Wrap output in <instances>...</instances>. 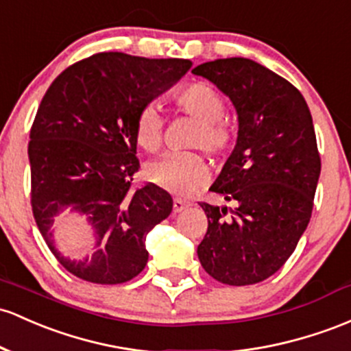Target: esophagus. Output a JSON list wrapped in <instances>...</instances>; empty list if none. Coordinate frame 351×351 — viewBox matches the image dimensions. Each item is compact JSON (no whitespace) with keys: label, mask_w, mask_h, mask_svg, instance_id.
<instances>
[{"label":"esophagus","mask_w":351,"mask_h":351,"mask_svg":"<svg viewBox=\"0 0 351 351\" xmlns=\"http://www.w3.org/2000/svg\"><path fill=\"white\" fill-rule=\"evenodd\" d=\"M186 206H190V202H186V199H182V198L173 199V211H175V213H180V211H183Z\"/></svg>","instance_id":"1"}]
</instances>
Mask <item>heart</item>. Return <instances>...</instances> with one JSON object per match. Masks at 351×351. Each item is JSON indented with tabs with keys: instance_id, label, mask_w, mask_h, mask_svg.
<instances>
[{
	"instance_id": "obj_1",
	"label": "heart",
	"mask_w": 351,
	"mask_h": 351,
	"mask_svg": "<svg viewBox=\"0 0 351 351\" xmlns=\"http://www.w3.org/2000/svg\"><path fill=\"white\" fill-rule=\"evenodd\" d=\"M176 108L199 121L193 146L208 155L221 156L233 146V132L223 119L225 99L213 84L191 82L183 84L173 95ZM134 141L141 149L156 153L163 145L165 121L153 105H146L136 113L133 126ZM146 176L156 186L173 195H190L208 180V167L195 153H169L146 168Z\"/></svg>"
}]
</instances>
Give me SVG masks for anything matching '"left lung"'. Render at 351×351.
<instances>
[{
	"label": "left lung",
	"instance_id": "8db88e82",
	"mask_svg": "<svg viewBox=\"0 0 351 351\" xmlns=\"http://www.w3.org/2000/svg\"><path fill=\"white\" fill-rule=\"evenodd\" d=\"M191 73L238 113L237 146L211 186L234 208L199 203L208 230L196 253L219 283H260L283 267L311 218L322 169L313 119L293 84L256 61L223 58Z\"/></svg>",
	"mask_w": 351,
	"mask_h": 351
}]
</instances>
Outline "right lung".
Instances as JSON below:
<instances>
[{"mask_svg": "<svg viewBox=\"0 0 351 351\" xmlns=\"http://www.w3.org/2000/svg\"><path fill=\"white\" fill-rule=\"evenodd\" d=\"M190 68L178 58L96 53L58 75L38 106L28 143L33 217L56 260L84 282L125 283L146 267V234L171 213L173 199L153 183L133 188L134 118ZM66 206L99 238L94 256L78 264L56 252L49 232Z\"/></svg>", "mask_w": 351, "mask_h": 351, "instance_id": "right-lung-1", "label": "right lung"}]
</instances>
